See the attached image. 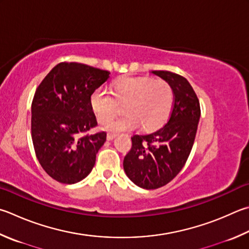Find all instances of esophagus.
Listing matches in <instances>:
<instances>
[{"mask_svg": "<svg viewBox=\"0 0 249 249\" xmlns=\"http://www.w3.org/2000/svg\"><path fill=\"white\" fill-rule=\"evenodd\" d=\"M115 137H116V134H113V133H109L107 135V140H112V139H114Z\"/></svg>", "mask_w": 249, "mask_h": 249, "instance_id": "esophagus-1", "label": "esophagus"}]
</instances>
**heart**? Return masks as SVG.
Returning a JSON list of instances; mask_svg holds the SVG:
<instances>
[{"label":"heart","instance_id":"obj_1","mask_svg":"<svg viewBox=\"0 0 249 249\" xmlns=\"http://www.w3.org/2000/svg\"><path fill=\"white\" fill-rule=\"evenodd\" d=\"M126 115L107 126L110 132L135 129L142 124L148 132L160 128L169 120L174 103L173 89L163 79L125 77L114 83L112 93L98 88L90 97V106L99 123L107 124L125 105Z\"/></svg>","mask_w":249,"mask_h":249}]
</instances>
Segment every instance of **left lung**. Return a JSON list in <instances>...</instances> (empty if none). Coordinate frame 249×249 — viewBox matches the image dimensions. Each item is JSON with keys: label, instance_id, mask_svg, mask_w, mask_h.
<instances>
[{"label": "left lung", "instance_id": "obj_1", "mask_svg": "<svg viewBox=\"0 0 249 249\" xmlns=\"http://www.w3.org/2000/svg\"><path fill=\"white\" fill-rule=\"evenodd\" d=\"M173 89L174 103L163 127L148 135H134L132 149L124 158L126 175L137 186L156 189L171 182L186 163L200 119L199 100L183 76L152 71Z\"/></svg>", "mask_w": 249, "mask_h": 249}]
</instances>
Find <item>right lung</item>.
Segmentation results:
<instances>
[{"mask_svg": "<svg viewBox=\"0 0 249 249\" xmlns=\"http://www.w3.org/2000/svg\"><path fill=\"white\" fill-rule=\"evenodd\" d=\"M109 77L107 71L63 62L50 71L36 90L31 138L39 163L57 182L78 183L96 163L107 133L84 134L98 124L90 97Z\"/></svg>", "mask_w": 249, "mask_h": 249, "instance_id": "add662e5", "label": "right lung"}]
</instances>
